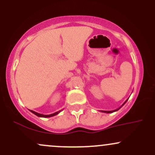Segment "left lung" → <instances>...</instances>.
I'll return each mask as SVG.
<instances>
[{
  "instance_id": "obj_1",
  "label": "left lung",
  "mask_w": 155,
  "mask_h": 155,
  "mask_svg": "<svg viewBox=\"0 0 155 155\" xmlns=\"http://www.w3.org/2000/svg\"><path fill=\"white\" fill-rule=\"evenodd\" d=\"M127 100H128V99H127ZM127 100H126L125 101H124V104H122V106H120V107H119L118 108H117V109H115V110H113V111H101V112H104V113H107V114H109V113H113V112H114V111H118V110L120 109V108H121L122 107V106H124V104H125V103L127 102Z\"/></svg>"
}]
</instances>
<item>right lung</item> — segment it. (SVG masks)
I'll list each match as a JSON object with an SVG mask.
<instances>
[{"label": "right lung", "instance_id": "obj_1", "mask_svg": "<svg viewBox=\"0 0 155 155\" xmlns=\"http://www.w3.org/2000/svg\"><path fill=\"white\" fill-rule=\"evenodd\" d=\"M31 112H32L33 114H34L35 115H36L37 117H44V118H47V117H54L55 115L58 114L60 113V111H61V110L60 111H58L57 112H55L54 114H48V115H45V114H39V113H37V112H35L34 111H32V110H30Z\"/></svg>", "mask_w": 155, "mask_h": 155}]
</instances>
